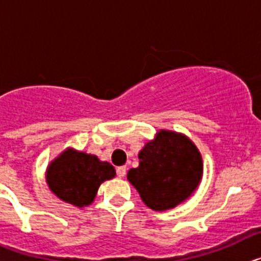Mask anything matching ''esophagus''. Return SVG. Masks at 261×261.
Segmentation results:
<instances>
[{
  "label": "esophagus",
  "instance_id": "esophagus-1",
  "mask_svg": "<svg viewBox=\"0 0 261 261\" xmlns=\"http://www.w3.org/2000/svg\"><path fill=\"white\" fill-rule=\"evenodd\" d=\"M116 172H117V176L119 177H124L126 174V168L125 166H120V167L116 168Z\"/></svg>",
  "mask_w": 261,
  "mask_h": 261
}]
</instances>
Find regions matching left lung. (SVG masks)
Listing matches in <instances>:
<instances>
[{"label":"left lung","mask_w":261,"mask_h":261,"mask_svg":"<svg viewBox=\"0 0 261 261\" xmlns=\"http://www.w3.org/2000/svg\"><path fill=\"white\" fill-rule=\"evenodd\" d=\"M138 159L140 165L129 170L126 179L153 211L175 208L201 183V153L183 133L159 129L140 150Z\"/></svg>","instance_id":"left-lung-1"}]
</instances>
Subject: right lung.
<instances>
[{
  "label": "right lung",
  "instance_id": "1",
  "mask_svg": "<svg viewBox=\"0 0 261 261\" xmlns=\"http://www.w3.org/2000/svg\"><path fill=\"white\" fill-rule=\"evenodd\" d=\"M115 176L116 171L111 163L74 147H66L45 170L50 192L77 208L93 204L100 184Z\"/></svg>",
  "mask_w": 261,
  "mask_h": 261
}]
</instances>
